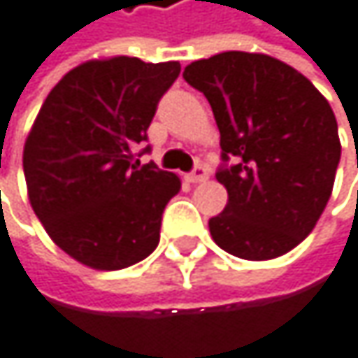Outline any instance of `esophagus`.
<instances>
[{
	"label": "esophagus",
	"mask_w": 358,
	"mask_h": 358,
	"mask_svg": "<svg viewBox=\"0 0 358 358\" xmlns=\"http://www.w3.org/2000/svg\"><path fill=\"white\" fill-rule=\"evenodd\" d=\"M187 180H189V182H193V185L206 182V180H208V169H206V167H201V165H197V167L187 176Z\"/></svg>",
	"instance_id": "obj_1"
}]
</instances>
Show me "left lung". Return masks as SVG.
<instances>
[{"label": "left lung", "instance_id": "8db88e82", "mask_svg": "<svg viewBox=\"0 0 358 358\" xmlns=\"http://www.w3.org/2000/svg\"><path fill=\"white\" fill-rule=\"evenodd\" d=\"M182 76L206 95L220 131L216 180L229 199L208 222L212 240L246 261L293 250L334 191L342 144L329 101L303 73L259 52H220Z\"/></svg>", "mask_w": 358, "mask_h": 358}]
</instances>
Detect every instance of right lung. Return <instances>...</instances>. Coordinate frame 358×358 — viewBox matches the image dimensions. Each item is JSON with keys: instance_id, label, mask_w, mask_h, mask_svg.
Instances as JSON below:
<instances>
[{"instance_id": "add662e5", "label": "right lung", "mask_w": 358, "mask_h": 358, "mask_svg": "<svg viewBox=\"0 0 358 358\" xmlns=\"http://www.w3.org/2000/svg\"><path fill=\"white\" fill-rule=\"evenodd\" d=\"M180 63L93 59L48 93L24 142L22 169L50 240L93 269H122L159 244L161 216L180 178L140 165L142 142Z\"/></svg>"}]
</instances>
